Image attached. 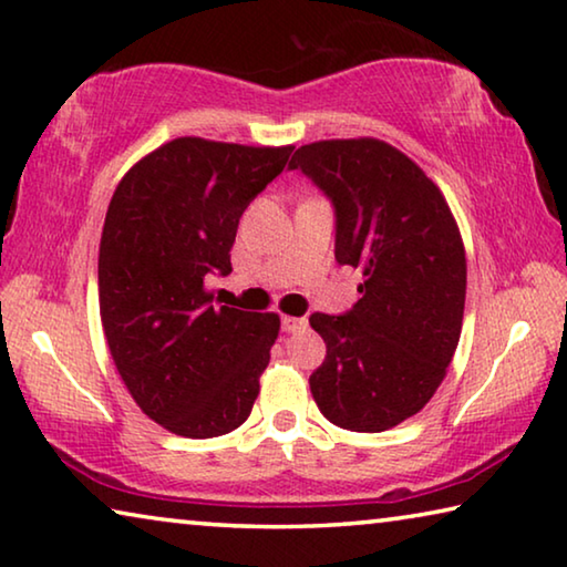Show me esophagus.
<instances>
[{
  "mask_svg": "<svg viewBox=\"0 0 567 567\" xmlns=\"http://www.w3.org/2000/svg\"><path fill=\"white\" fill-rule=\"evenodd\" d=\"M305 328H308V320H305V318L282 316V332H300Z\"/></svg>",
  "mask_w": 567,
  "mask_h": 567,
  "instance_id": "34e87169",
  "label": "esophagus"
}]
</instances>
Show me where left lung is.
Returning <instances> with one entry per match:
<instances>
[{"label":"left lung","instance_id":"left-lung-1","mask_svg":"<svg viewBox=\"0 0 567 567\" xmlns=\"http://www.w3.org/2000/svg\"><path fill=\"white\" fill-rule=\"evenodd\" d=\"M290 168L332 202L338 265L363 275L348 312L310 316L328 348L310 375L312 399L340 429L385 431L426 406L460 343V227L439 186L379 138L308 143Z\"/></svg>","mask_w":567,"mask_h":567}]
</instances>
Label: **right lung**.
<instances>
[{
	"label": "right lung",
	"instance_id": "right-lung-1",
	"mask_svg": "<svg viewBox=\"0 0 567 567\" xmlns=\"http://www.w3.org/2000/svg\"><path fill=\"white\" fill-rule=\"evenodd\" d=\"M290 154L174 138L121 178L107 206L97 257L105 340L133 401L171 434H229L255 406L280 318L217 308L204 280L231 272L239 217Z\"/></svg>",
	"mask_w": 567,
	"mask_h": 567
}]
</instances>
